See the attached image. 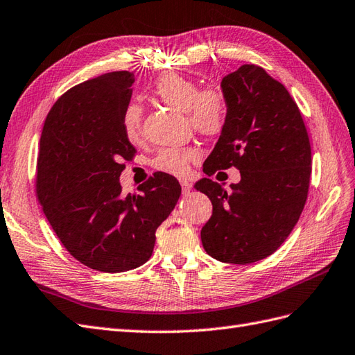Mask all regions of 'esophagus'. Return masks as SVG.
<instances>
[{"label":"esophagus","mask_w":355,"mask_h":355,"mask_svg":"<svg viewBox=\"0 0 355 355\" xmlns=\"http://www.w3.org/2000/svg\"><path fill=\"white\" fill-rule=\"evenodd\" d=\"M181 187H183V195H187L192 190V183H189L187 180H183L181 181Z\"/></svg>","instance_id":"34e87169"}]
</instances>
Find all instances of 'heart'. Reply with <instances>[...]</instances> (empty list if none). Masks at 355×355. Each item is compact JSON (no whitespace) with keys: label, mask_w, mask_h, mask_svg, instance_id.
Here are the masks:
<instances>
[{"label":"heart","mask_w":355,"mask_h":355,"mask_svg":"<svg viewBox=\"0 0 355 355\" xmlns=\"http://www.w3.org/2000/svg\"><path fill=\"white\" fill-rule=\"evenodd\" d=\"M153 94L177 111L186 112L189 124L199 135L219 136L228 123V98L219 88L199 89L193 79L178 73L162 75L153 87ZM125 138L136 144L142 138V109L132 103L123 112ZM196 148H163L153 159V166L171 175H184L190 163L199 160Z\"/></svg>","instance_id":"b5f03b06"}]
</instances>
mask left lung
<instances>
[{"label": "left lung", "mask_w": 355, "mask_h": 355, "mask_svg": "<svg viewBox=\"0 0 355 355\" xmlns=\"http://www.w3.org/2000/svg\"><path fill=\"white\" fill-rule=\"evenodd\" d=\"M228 123L204 172L231 166L241 180L226 190L210 178L195 189L213 204L201 231L208 255L228 264H252L275 253L302 214L312 172V151L300 109L279 80L255 64L222 79Z\"/></svg>", "instance_id": "8db88e82"}]
</instances>
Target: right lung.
Here are the masks:
<instances>
[{
    "mask_svg": "<svg viewBox=\"0 0 355 355\" xmlns=\"http://www.w3.org/2000/svg\"><path fill=\"white\" fill-rule=\"evenodd\" d=\"M133 83L124 70L70 88L51 107L39 144L35 193L44 216L71 257L103 272L145 264L181 195L165 172L141 193L121 195L123 162L136 154L121 123Z\"/></svg>",
    "mask_w": 355,
    "mask_h": 355,
    "instance_id": "obj_1",
    "label": "right lung"
}]
</instances>
